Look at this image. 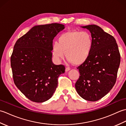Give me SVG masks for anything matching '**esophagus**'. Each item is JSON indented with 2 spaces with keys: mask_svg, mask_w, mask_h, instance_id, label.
Instances as JSON below:
<instances>
[{
  "mask_svg": "<svg viewBox=\"0 0 126 126\" xmlns=\"http://www.w3.org/2000/svg\"><path fill=\"white\" fill-rule=\"evenodd\" d=\"M70 70V68H69V67H67V68H65V71H66V72H67V71H69Z\"/></svg>",
  "mask_w": 126,
  "mask_h": 126,
  "instance_id": "1",
  "label": "esophagus"
}]
</instances>
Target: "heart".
<instances>
[{"instance_id":"obj_1","label":"heart","mask_w":126,"mask_h":126,"mask_svg":"<svg viewBox=\"0 0 126 126\" xmlns=\"http://www.w3.org/2000/svg\"><path fill=\"white\" fill-rule=\"evenodd\" d=\"M94 41L86 31L71 30L59 36L58 42L52 45V53L56 60L61 61L65 56L70 62L79 65L86 61L92 51Z\"/></svg>"}]
</instances>
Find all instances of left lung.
<instances>
[{"label":"left lung","mask_w":126,"mask_h":126,"mask_svg":"<svg viewBox=\"0 0 126 126\" xmlns=\"http://www.w3.org/2000/svg\"><path fill=\"white\" fill-rule=\"evenodd\" d=\"M81 27L89 30L94 45L88 60L77 68L80 76L75 88L84 100L96 101L107 94L115 83L120 54L115 39L100 26Z\"/></svg>","instance_id":"obj_1"}]
</instances>
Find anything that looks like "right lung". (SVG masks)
<instances>
[{
	"mask_svg": "<svg viewBox=\"0 0 126 126\" xmlns=\"http://www.w3.org/2000/svg\"><path fill=\"white\" fill-rule=\"evenodd\" d=\"M65 28L52 23L36 25L19 38L11 57L15 84L29 100L44 102L52 97L65 66L52 61V41Z\"/></svg>",
	"mask_w": 126,
	"mask_h": 126,
	"instance_id": "obj_1",
	"label": "right lung"
}]
</instances>
